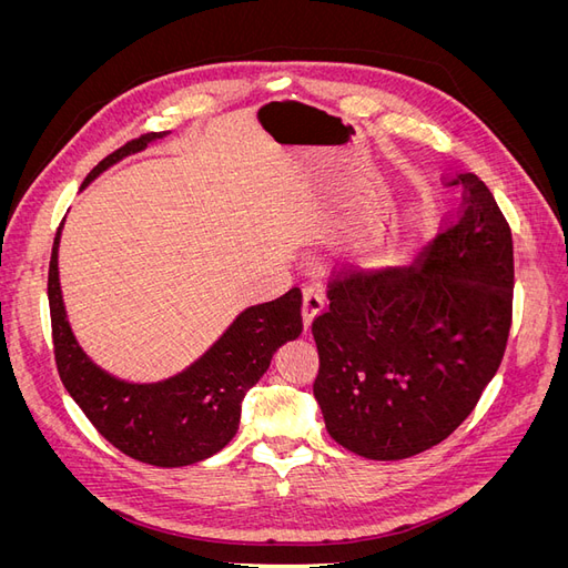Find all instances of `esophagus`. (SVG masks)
Returning <instances> with one entry per match:
<instances>
[{
  "label": "esophagus",
  "mask_w": 568,
  "mask_h": 568,
  "mask_svg": "<svg viewBox=\"0 0 568 568\" xmlns=\"http://www.w3.org/2000/svg\"><path fill=\"white\" fill-rule=\"evenodd\" d=\"M324 307V291L320 284H305L303 286V320L311 326L313 317Z\"/></svg>",
  "instance_id": "obj_1"
}]
</instances>
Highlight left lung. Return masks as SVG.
<instances>
[{"instance_id": "left-lung-1", "label": "left lung", "mask_w": 568, "mask_h": 568, "mask_svg": "<svg viewBox=\"0 0 568 568\" xmlns=\"http://www.w3.org/2000/svg\"><path fill=\"white\" fill-rule=\"evenodd\" d=\"M455 217L415 265L334 270L313 320V393L329 436L367 459L434 448L471 415L511 326V230L474 173Z\"/></svg>"}]
</instances>
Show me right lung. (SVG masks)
Returning <instances> with one entry per match:
<instances>
[{"label":"right lung","instance_id":"right-lung-1","mask_svg":"<svg viewBox=\"0 0 568 568\" xmlns=\"http://www.w3.org/2000/svg\"><path fill=\"white\" fill-rule=\"evenodd\" d=\"M163 134L168 132H146L115 149L82 186ZM59 234L61 227L47 280L51 341L61 382L84 417L113 448L153 467H186L225 448L239 428L244 395L267 372L274 351L303 332L301 288L248 307L199 363L173 379L128 384L99 369L68 326L59 286Z\"/></svg>","mask_w":568,"mask_h":568}]
</instances>
